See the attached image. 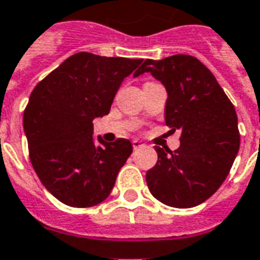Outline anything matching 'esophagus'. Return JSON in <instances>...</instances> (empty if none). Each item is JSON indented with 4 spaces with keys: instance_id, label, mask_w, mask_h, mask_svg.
<instances>
[{
    "instance_id": "1",
    "label": "esophagus",
    "mask_w": 260,
    "mask_h": 260,
    "mask_svg": "<svg viewBox=\"0 0 260 260\" xmlns=\"http://www.w3.org/2000/svg\"><path fill=\"white\" fill-rule=\"evenodd\" d=\"M142 146H144V144L138 141V140H134V141H133V148H134V149H140Z\"/></svg>"
}]
</instances>
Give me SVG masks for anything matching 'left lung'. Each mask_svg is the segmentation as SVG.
<instances>
[{"label": "left lung", "mask_w": 260, "mask_h": 260, "mask_svg": "<svg viewBox=\"0 0 260 260\" xmlns=\"http://www.w3.org/2000/svg\"><path fill=\"white\" fill-rule=\"evenodd\" d=\"M144 72L165 85L166 124L170 132L181 130L178 149L155 148L157 163L146 171L148 188L166 206H199L219 189L239 152L234 105L212 72L189 54L146 58L134 77Z\"/></svg>", "instance_id": "8db88e82"}]
</instances>
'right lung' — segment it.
<instances>
[{
  "label": "right lung",
  "instance_id": "1",
  "mask_svg": "<svg viewBox=\"0 0 260 260\" xmlns=\"http://www.w3.org/2000/svg\"><path fill=\"white\" fill-rule=\"evenodd\" d=\"M142 58L70 56L35 86L23 115L31 165L57 200L75 208L109 196L132 142H93V120L109 114L123 79Z\"/></svg>",
  "mask_w": 260,
  "mask_h": 260
}]
</instances>
